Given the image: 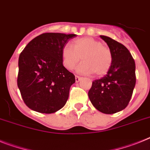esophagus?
Wrapping results in <instances>:
<instances>
[{
    "label": "esophagus",
    "instance_id": "1",
    "mask_svg": "<svg viewBox=\"0 0 150 150\" xmlns=\"http://www.w3.org/2000/svg\"><path fill=\"white\" fill-rule=\"evenodd\" d=\"M81 78L80 77V76H79V75H75V81H76V82H79V81L81 80Z\"/></svg>",
    "mask_w": 150,
    "mask_h": 150
}]
</instances>
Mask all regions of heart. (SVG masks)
<instances>
[{
    "instance_id": "1",
    "label": "heart",
    "mask_w": 150,
    "mask_h": 150,
    "mask_svg": "<svg viewBox=\"0 0 150 150\" xmlns=\"http://www.w3.org/2000/svg\"><path fill=\"white\" fill-rule=\"evenodd\" d=\"M72 47L65 45L62 49V62L64 67L72 70L81 58L82 62L76 70L80 74L102 76L109 71L112 64L110 49L92 37H82L75 40Z\"/></svg>"
}]
</instances>
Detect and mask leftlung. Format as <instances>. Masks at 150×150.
<instances>
[{
    "instance_id": "8db88e82",
    "label": "left lung",
    "mask_w": 150,
    "mask_h": 150,
    "mask_svg": "<svg viewBox=\"0 0 150 150\" xmlns=\"http://www.w3.org/2000/svg\"><path fill=\"white\" fill-rule=\"evenodd\" d=\"M100 37L111 52L112 64L104 77L93 81L88 97L98 110L115 114L126 108L131 98L136 85L135 62L123 44L108 36Z\"/></svg>"
}]
</instances>
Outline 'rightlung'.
I'll return each mask as SVG.
<instances>
[{
    "mask_svg": "<svg viewBox=\"0 0 150 150\" xmlns=\"http://www.w3.org/2000/svg\"><path fill=\"white\" fill-rule=\"evenodd\" d=\"M77 35L46 33L32 40L19 56L18 86L31 110L52 114L65 106L75 75L62 65L61 52Z\"/></svg>",
    "mask_w": 150,
    "mask_h": 150,
    "instance_id": "add662e5",
    "label": "right lung"
}]
</instances>
